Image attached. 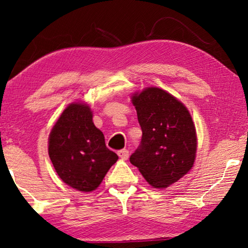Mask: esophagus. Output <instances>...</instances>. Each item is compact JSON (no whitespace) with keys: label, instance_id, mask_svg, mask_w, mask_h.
Listing matches in <instances>:
<instances>
[{"label":"esophagus","instance_id":"1","mask_svg":"<svg viewBox=\"0 0 248 248\" xmlns=\"http://www.w3.org/2000/svg\"><path fill=\"white\" fill-rule=\"evenodd\" d=\"M117 154H118V156L121 158V159H127L129 157V151L128 150H120L117 152Z\"/></svg>","mask_w":248,"mask_h":248}]
</instances>
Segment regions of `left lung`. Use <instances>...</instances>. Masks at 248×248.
Returning <instances> with one entry per match:
<instances>
[{"mask_svg": "<svg viewBox=\"0 0 248 248\" xmlns=\"http://www.w3.org/2000/svg\"><path fill=\"white\" fill-rule=\"evenodd\" d=\"M131 99L142 139L130 162L151 186L169 187L194 165L197 136L191 116L182 102L157 87H148Z\"/></svg>", "mask_w": 248, "mask_h": 248, "instance_id": "8db88e82", "label": "left lung"}]
</instances>
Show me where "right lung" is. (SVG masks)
<instances>
[{"instance_id":"right-lung-1","label":"right lung","mask_w":248,"mask_h":248,"mask_svg":"<svg viewBox=\"0 0 248 248\" xmlns=\"http://www.w3.org/2000/svg\"><path fill=\"white\" fill-rule=\"evenodd\" d=\"M48 152L54 170L74 189L90 192L103 182L118 155L105 144L90 106L70 104L50 132Z\"/></svg>"}]
</instances>
